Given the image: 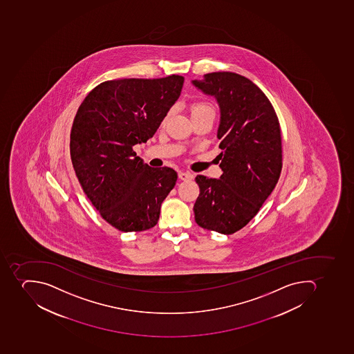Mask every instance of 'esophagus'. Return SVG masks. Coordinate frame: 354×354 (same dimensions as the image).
I'll return each mask as SVG.
<instances>
[{
  "instance_id": "1",
  "label": "esophagus",
  "mask_w": 354,
  "mask_h": 354,
  "mask_svg": "<svg viewBox=\"0 0 354 354\" xmlns=\"http://www.w3.org/2000/svg\"><path fill=\"white\" fill-rule=\"evenodd\" d=\"M178 177L181 180H189V179L194 178V175L188 171H179Z\"/></svg>"
}]
</instances>
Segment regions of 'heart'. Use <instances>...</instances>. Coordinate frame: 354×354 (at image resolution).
<instances>
[{"instance_id":"b5f03b06","label":"heart","mask_w":354,"mask_h":354,"mask_svg":"<svg viewBox=\"0 0 354 354\" xmlns=\"http://www.w3.org/2000/svg\"><path fill=\"white\" fill-rule=\"evenodd\" d=\"M190 114H192V117L203 114H210L214 116V107H212L210 104L207 103V102L199 100V102H195V103H192V105H190ZM169 115L170 113H167V114L165 115L162 124H165V122L167 120Z\"/></svg>"}]
</instances>
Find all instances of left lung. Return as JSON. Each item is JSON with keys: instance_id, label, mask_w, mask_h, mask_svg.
Returning a JSON list of instances; mask_svg holds the SVG:
<instances>
[{"instance_id": "8db88e82", "label": "left lung", "mask_w": 354, "mask_h": 354, "mask_svg": "<svg viewBox=\"0 0 354 354\" xmlns=\"http://www.w3.org/2000/svg\"><path fill=\"white\" fill-rule=\"evenodd\" d=\"M192 85L217 100L220 123L219 179L198 175L201 194L194 206L201 228L231 234L259 212L282 168L281 131L270 100L250 80L216 72Z\"/></svg>"}]
</instances>
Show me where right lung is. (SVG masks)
I'll return each mask as SVG.
<instances>
[{"mask_svg":"<svg viewBox=\"0 0 354 354\" xmlns=\"http://www.w3.org/2000/svg\"><path fill=\"white\" fill-rule=\"evenodd\" d=\"M184 77L124 78L100 84L78 107L71 158L93 206L124 232L153 228L173 189V168L149 167L133 146L156 133L180 96Z\"/></svg>","mask_w":354,"mask_h":354,"instance_id":"add662e5","label":"right lung"}]
</instances>
